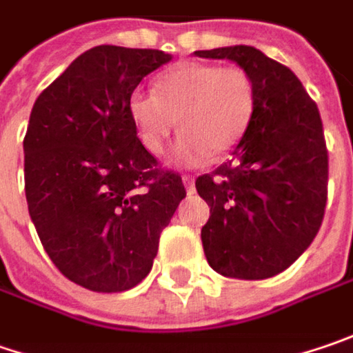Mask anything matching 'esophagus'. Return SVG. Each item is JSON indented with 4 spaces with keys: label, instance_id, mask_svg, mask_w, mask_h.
<instances>
[{
    "label": "esophagus",
    "instance_id": "esophagus-1",
    "mask_svg": "<svg viewBox=\"0 0 353 353\" xmlns=\"http://www.w3.org/2000/svg\"><path fill=\"white\" fill-rule=\"evenodd\" d=\"M183 183H185L188 194H192L194 192V176L192 174H183Z\"/></svg>",
    "mask_w": 353,
    "mask_h": 353
}]
</instances>
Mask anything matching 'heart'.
<instances>
[{
    "label": "heart",
    "instance_id": "1",
    "mask_svg": "<svg viewBox=\"0 0 353 353\" xmlns=\"http://www.w3.org/2000/svg\"><path fill=\"white\" fill-rule=\"evenodd\" d=\"M154 92L134 91L129 99L134 131L145 149L161 154L179 119L183 132L172 159L181 165L232 150L254 117V81L236 63H181L157 79Z\"/></svg>",
    "mask_w": 353,
    "mask_h": 353
}]
</instances>
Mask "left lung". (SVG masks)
<instances>
[{
	"mask_svg": "<svg viewBox=\"0 0 353 353\" xmlns=\"http://www.w3.org/2000/svg\"><path fill=\"white\" fill-rule=\"evenodd\" d=\"M230 59L254 81L256 109L234 159L196 179L210 206L208 264L222 276L264 280L284 272L316 238L327 201V149L316 103L282 63L248 45L194 51Z\"/></svg>",
	"mask_w": 353,
	"mask_h": 353,
	"instance_id": "obj_1",
	"label": "left lung"
}]
</instances>
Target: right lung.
I'll return each mask as SVG.
<instances>
[{
  "instance_id": "add662e5",
  "label": "right lung",
  "mask_w": 353,
  "mask_h": 353,
  "mask_svg": "<svg viewBox=\"0 0 353 353\" xmlns=\"http://www.w3.org/2000/svg\"><path fill=\"white\" fill-rule=\"evenodd\" d=\"M167 61L159 49L99 45L31 109L23 139L29 216L59 272L87 290L137 286L186 196L181 174L143 147L129 115L137 85Z\"/></svg>"
}]
</instances>
